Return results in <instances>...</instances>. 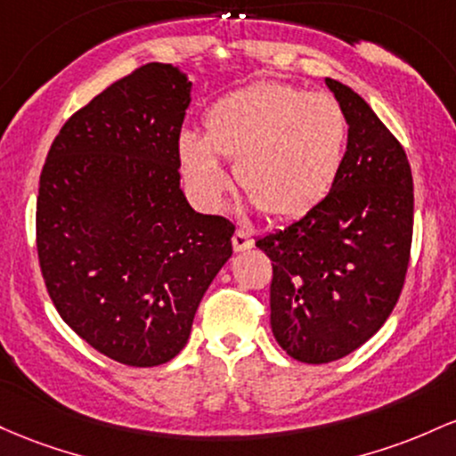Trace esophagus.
Here are the masks:
<instances>
[{"label": "esophagus", "instance_id": "34e87169", "mask_svg": "<svg viewBox=\"0 0 456 456\" xmlns=\"http://www.w3.org/2000/svg\"><path fill=\"white\" fill-rule=\"evenodd\" d=\"M254 245L252 237H249L245 230H237V232L232 234V248L234 252H245V249H249Z\"/></svg>", "mask_w": 456, "mask_h": 456}]
</instances>
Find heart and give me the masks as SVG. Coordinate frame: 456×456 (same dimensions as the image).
<instances>
[{
	"mask_svg": "<svg viewBox=\"0 0 456 456\" xmlns=\"http://www.w3.org/2000/svg\"><path fill=\"white\" fill-rule=\"evenodd\" d=\"M349 125L330 94L263 81L230 92L204 114V137L183 131L178 161L193 196L219 207L234 163L239 187L271 219L301 217L325 200L345 161Z\"/></svg>",
	"mask_w": 456,
	"mask_h": 456,
	"instance_id": "obj_1",
	"label": "heart"
}]
</instances>
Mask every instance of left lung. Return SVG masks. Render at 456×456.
I'll return each mask as SVG.
<instances>
[{"label":"left lung","instance_id":"1","mask_svg":"<svg viewBox=\"0 0 456 456\" xmlns=\"http://www.w3.org/2000/svg\"><path fill=\"white\" fill-rule=\"evenodd\" d=\"M325 84L349 125L338 178L319 207L256 241L273 265L271 331L305 364L340 360L379 331L403 290L413 232L405 151L357 92Z\"/></svg>","mask_w":456,"mask_h":456}]
</instances>
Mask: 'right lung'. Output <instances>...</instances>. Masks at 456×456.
I'll list each match as a JSON object with an SVG mask.
<instances>
[{
    "label": "right lung",
    "mask_w": 456,
    "mask_h": 456,
    "mask_svg": "<svg viewBox=\"0 0 456 456\" xmlns=\"http://www.w3.org/2000/svg\"><path fill=\"white\" fill-rule=\"evenodd\" d=\"M191 81L151 62L64 122L40 174L36 245L64 323L126 366L170 362L232 256L234 226L189 207L178 137Z\"/></svg>",
    "instance_id": "right-lung-1"
}]
</instances>
